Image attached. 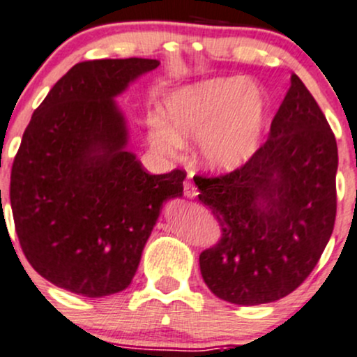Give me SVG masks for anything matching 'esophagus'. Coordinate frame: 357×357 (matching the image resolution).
<instances>
[{
  "label": "esophagus",
  "instance_id": "1",
  "mask_svg": "<svg viewBox=\"0 0 357 357\" xmlns=\"http://www.w3.org/2000/svg\"><path fill=\"white\" fill-rule=\"evenodd\" d=\"M185 195L188 198H195L198 195V188L195 186V183L191 179H186L185 181Z\"/></svg>",
  "mask_w": 357,
  "mask_h": 357
}]
</instances>
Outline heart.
I'll list each match as a JSON object with an SVG mask.
<instances>
[{
  "instance_id": "obj_1",
  "label": "heart",
  "mask_w": 357,
  "mask_h": 357,
  "mask_svg": "<svg viewBox=\"0 0 357 357\" xmlns=\"http://www.w3.org/2000/svg\"><path fill=\"white\" fill-rule=\"evenodd\" d=\"M167 127L154 121L149 142L164 155L181 142L202 139V154L215 169H234L256 152L266 120L259 91L238 77H220L179 89L166 107Z\"/></svg>"
}]
</instances>
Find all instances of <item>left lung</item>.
<instances>
[{"mask_svg": "<svg viewBox=\"0 0 357 357\" xmlns=\"http://www.w3.org/2000/svg\"><path fill=\"white\" fill-rule=\"evenodd\" d=\"M337 160L331 125L291 74L268 140L237 169L195 179L199 202L222 230L217 244L199 254L215 296L271 303L310 276L334 230Z\"/></svg>", "mask_w": 357, "mask_h": 357, "instance_id": "obj_1", "label": "left lung"}]
</instances>
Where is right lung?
<instances>
[{
  "label": "right lung",
  "instance_id": "right-lung-1",
  "mask_svg": "<svg viewBox=\"0 0 357 357\" xmlns=\"http://www.w3.org/2000/svg\"><path fill=\"white\" fill-rule=\"evenodd\" d=\"M155 59L73 66L23 132L10 202L23 254L47 281L98 298L132 283L159 211L181 197L186 172L149 174L127 151L113 96Z\"/></svg>",
  "mask_w": 357,
  "mask_h": 357
}]
</instances>
